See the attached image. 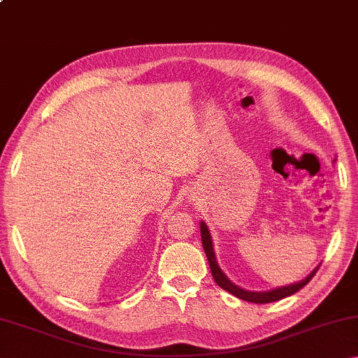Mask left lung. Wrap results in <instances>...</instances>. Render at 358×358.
<instances>
[{"label": "left lung", "instance_id": "1", "mask_svg": "<svg viewBox=\"0 0 358 358\" xmlns=\"http://www.w3.org/2000/svg\"><path fill=\"white\" fill-rule=\"evenodd\" d=\"M201 237H202V246L203 251L207 254L208 264H210V270L211 275H213V280L216 281L217 286L221 289L227 290L229 294H232L235 296H238L241 300L251 301V303H271V301H278L281 299H286V296L292 295L295 292H299L301 287H305L308 282L313 280V276L316 275V271L319 270V266H316L310 275H308L305 280H301L299 282L289 284V286H281V287H275L271 290H265V292H251V290H245L229 280V278L222 273V270L217 265V260L215 256V250H213V241H211V235L210 230L207 227V224L201 221Z\"/></svg>", "mask_w": 358, "mask_h": 358}]
</instances>
